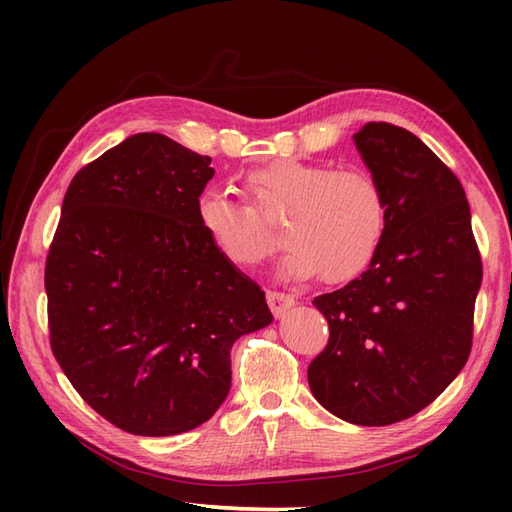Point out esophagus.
Listing matches in <instances>:
<instances>
[{"label":"esophagus","instance_id":"esophagus-1","mask_svg":"<svg viewBox=\"0 0 512 512\" xmlns=\"http://www.w3.org/2000/svg\"><path fill=\"white\" fill-rule=\"evenodd\" d=\"M266 299H268V306H270V310H273V314H275L277 319H279V317H284L286 310H290L292 306H295V297H292V295H286V292L270 290L268 295H266Z\"/></svg>","mask_w":512,"mask_h":512}]
</instances>
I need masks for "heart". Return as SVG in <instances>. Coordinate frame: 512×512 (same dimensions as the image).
<instances>
[{
    "label": "heart",
    "instance_id": "1",
    "mask_svg": "<svg viewBox=\"0 0 512 512\" xmlns=\"http://www.w3.org/2000/svg\"><path fill=\"white\" fill-rule=\"evenodd\" d=\"M244 187L253 206L220 189H206L195 202L200 228L239 268H253L273 253L277 233L266 220L286 213L284 273L292 279L323 273L328 281H347L383 246L387 200L367 171L284 158L250 171Z\"/></svg>",
    "mask_w": 512,
    "mask_h": 512
}]
</instances>
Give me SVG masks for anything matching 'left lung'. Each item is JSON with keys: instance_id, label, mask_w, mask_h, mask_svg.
Wrapping results in <instances>:
<instances>
[{"instance_id": "8db88e82", "label": "left lung", "mask_w": 512, "mask_h": 512, "mask_svg": "<svg viewBox=\"0 0 512 512\" xmlns=\"http://www.w3.org/2000/svg\"><path fill=\"white\" fill-rule=\"evenodd\" d=\"M354 143L389 224L365 273L312 301L330 341L308 383L336 418L385 427L416 416L462 372L482 259L460 180L418 136L367 123Z\"/></svg>"}]
</instances>
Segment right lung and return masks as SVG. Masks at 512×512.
Segmentation results:
<instances>
[{"label":"right lung","mask_w":512,"mask_h":512,"mask_svg":"<svg viewBox=\"0 0 512 512\" xmlns=\"http://www.w3.org/2000/svg\"><path fill=\"white\" fill-rule=\"evenodd\" d=\"M209 156L125 138L72 178L46 259L50 345L88 405L134 436H176L231 389V347L273 321L217 250L195 202Z\"/></svg>","instance_id":"right-lung-1"}]
</instances>
